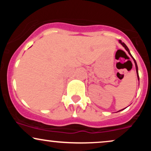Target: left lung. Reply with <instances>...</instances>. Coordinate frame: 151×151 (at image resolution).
I'll return each mask as SVG.
<instances>
[{"mask_svg":"<svg viewBox=\"0 0 151 151\" xmlns=\"http://www.w3.org/2000/svg\"><path fill=\"white\" fill-rule=\"evenodd\" d=\"M119 42L121 43V45H123V47H124V48H125V49L126 50V51L128 52H129V54L130 55H131V57H132V55H131V54L130 53V51H129V48H128V47L126 45V44L124 42H121V40H119ZM132 58L133 59V61H134V62H135V65H136V73H137V77H138V80H139V76H138V66H137V64H136V60H135V59L133 58L132 57Z\"/></svg>","mask_w":151,"mask_h":151,"instance_id":"obj_1","label":"left lung"}]
</instances>
